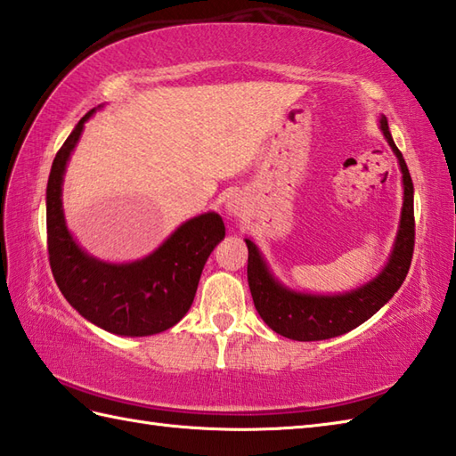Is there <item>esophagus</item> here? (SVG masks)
I'll return each instance as SVG.
<instances>
[{"label": "esophagus", "mask_w": 456, "mask_h": 456, "mask_svg": "<svg viewBox=\"0 0 456 456\" xmlns=\"http://www.w3.org/2000/svg\"><path fill=\"white\" fill-rule=\"evenodd\" d=\"M223 208H225L227 216L240 217L245 211V198L240 196V193H229L225 198V203H223Z\"/></svg>", "instance_id": "esophagus-1"}]
</instances>
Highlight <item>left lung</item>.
Masks as SVG:
<instances>
[{
  "label": "left lung",
  "mask_w": 456,
  "mask_h": 456,
  "mask_svg": "<svg viewBox=\"0 0 456 456\" xmlns=\"http://www.w3.org/2000/svg\"><path fill=\"white\" fill-rule=\"evenodd\" d=\"M380 131L400 164L403 203L388 263L372 280L343 294L297 292L284 286L270 273L258 247L250 239H245L248 248L247 276L255 307L263 322L278 335L294 338V341H323V338L348 333L370 319L384 304H388L408 276L415 240L413 182L384 115L380 118Z\"/></svg>",
  "instance_id": "left-lung-1"
}]
</instances>
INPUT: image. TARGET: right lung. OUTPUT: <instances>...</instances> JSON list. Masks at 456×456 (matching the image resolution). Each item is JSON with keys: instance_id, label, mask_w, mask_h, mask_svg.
<instances>
[{"instance_id": "1", "label": "right lung", "mask_w": 456, "mask_h": 456, "mask_svg": "<svg viewBox=\"0 0 456 456\" xmlns=\"http://www.w3.org/2000/svg\"><path fill=\"white\" fill-rule=\"evenodd\" d=\"M88 111L56 152L46 183V237L53 276L76 312L103 331L149 337L167 331L188 314L201 270L225 237L219 213L183 221L149 256L133 263H105L86 253L66 225L62 183Z\"/></svg>"}]
</instances>
